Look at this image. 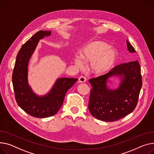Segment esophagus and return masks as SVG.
Returning a JSON list of instances; mask_svg holds the SVG:
<instances>
[{"label": "esophagus", "mask_w": 154, "mask_h": 154, "mask_svg": "<svg viewBox=\"0 0 154 154\" xmlns=\"http://www.w3.org/2000/svg\"><path fill=\"white\" fill-rule=\"evenodd\" d=\"M79 80L80 82H81V83H84L86 82V78L84 76H80L79 78Z\"/></svg>", "instance_id": "obj_1"}]
</instances>
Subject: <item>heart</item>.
Returning <instances> with one entry per match:
<instances>
[{"instance_id": "b5f03b06", "label": "heart", "mask_w": 154, "mask_h": 154, "mask_svg": "<svg viewBox=\"0 0 154 154\" xmlns=\"http://www.w3.org/2000/svg\"><path fill=\"white\" fill-rule=\"evenodd\" d=\"M80 57L84 61H90V69L92 72L101 75L108 72L114 65L116 53L106 43L96 41L87 44L80 51ZM81 59L75 58V64L80 66L82 64Z\"/></svg>"}]
</instances>
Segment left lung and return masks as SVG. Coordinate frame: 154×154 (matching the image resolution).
Returning a JSON list of instances; mask_svg holds the SVG:
<instances>
[{"instance_id":"1","label":"left lung","mask_w":154,"mask_h":154,"mask_svg":"<svg viewBox=\"0 0 154 154\" xmlns=\"http://www.w3.org/2000/svg\"><path fill=\"white\" fill-rule=\"evenodd\" d=\"M128 50H136L127 40ZM120 76V87L111 90L107 85L109 77ZM92 88L88 109L95 118L106 122L118 121L134 111L137 106L142 85L140 66L137 60L121 64L112 68L108 73L89 80Z\"/></svg>"}]
</instances>
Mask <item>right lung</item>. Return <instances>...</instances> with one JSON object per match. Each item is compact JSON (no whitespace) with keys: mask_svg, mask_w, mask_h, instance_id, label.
Masks as SVG:
<instances>
[{"mask_svg":"<svg viewBox=\"0 0 154 154\" xmlns=\"http://www.w3.org/2000/svg\"><path fill=\"white\" fill-rule=\"evenodd\" d=\"M51 31H39L22 46L17 56L12 74L15 97L18 105L31 116L43 118L56 115L63 103L67 90L77 81L75 78H60L49 93L36 95L28 82V66L39 40L51 35Z\"/></svg>","mask_w":154,"mask_h":154,"instance_id":"1","label":"right lung"}]
</instances>
